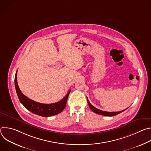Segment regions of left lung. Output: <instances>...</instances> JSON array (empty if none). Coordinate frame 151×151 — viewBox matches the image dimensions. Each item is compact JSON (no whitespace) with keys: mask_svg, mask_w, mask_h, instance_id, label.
Returning a JSON list of instances; mask_svg holds the SVG:
<instances>
[{"mask_svg":"<svg viewBox=\"0 0 151 151\" xmlns=\"http://www.w3.org/2000/svg\"><path fill=\"white\" fill-rule=\"evenodd\" d=\"M87 101H88V104L89 105V107H90L91 110L94 112V113L96 114H97L99 115H104V116H115V115H116L122 112H124V111H125L126 109L125 110H123L122 111H119V112H106V111H101L97 108H96V107H95L94 106H93L89 101L88 98H87Z\"/></svg>","mask_w":151,"mask_h":151,"instance_id":"left-lung-1","label":"left lung"}]
</instances>
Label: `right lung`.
<instances>
[{
  "instance_id": "obj_1",
  "label": "right lung",
  "mask_w": 151,
  "mask_h": 151,
  "mask_svg": "<svg viewBox=\"0 0 151 151\" xmlns=\"http://www.w3.org/2000/svg\"><path fill=\"white\" fill-rule=\"evenodd\" d=\"M14 81L16 92L20 102L23 104L27 109L32 113L39 116L48 117L61 113L65 108L70 90L69 91L67 95L62 100L57 103L52 104H43L30 99L21 91L17 83V71L16 72Z\"/></svg>"
}]
</instances>
